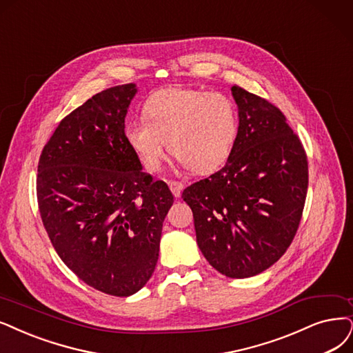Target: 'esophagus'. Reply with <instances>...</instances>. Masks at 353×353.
I'll list each match as a JSON object with an SVG mask.
<instances>
[{"mask_svg":"<svg viewBox=\"0 0 353 353\" xmlns=\"http://www.w3.org/2000/svg\"><path fill=\"white\" fill-rule=\"evenodd\" d=\"M168 186H170V190L173 192V194L176 198H179L181 194V190H183V183L181 181H176V180H172L168 181Z\"/></svg>","mask_w":353,"mask_h":353,"instance_id":"esophagus-1","label":"esophagus"}]
</instances>
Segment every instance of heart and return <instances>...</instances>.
I'll return each mask as SVG.
<instances>
[{
	"label": "heart",
	"instance_id": "obj_1",
	"mask_svg": "<svg viewBox=\"0 0 353 353\" xmlns=\"http://www.w3.org/2000/svg\"><path fill=\"white\" fill-rule=\"evenodd\" d=\"M237 132L239 113L228 96L186 87L157 91L143 104L142 119L129 121L123 129L148 172L161 168L168 145L180 165L201 174L225 164Z\"/></svg>",
	"mask_w": 353,
	"mask_h": 353
}]
</instances>
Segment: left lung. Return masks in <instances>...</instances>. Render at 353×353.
Here are the masks:
<instances>
[{"label":"left lung","mask_w":353,"mask_h":353,"mask_svg":"<svg viewBox=\"0 0 353 353\" xmlns=\"http://www.w3.org/2000/svg\"><path fill=\"white\" fill-rule=\"evenodd\" d=\"M239 132L225 165L190 185V206L202 254L228 278L259 275L291 245L308 188V161L283 113L234 85Z\"/></svg>","instance_id":"obj_1"}]
</instances>
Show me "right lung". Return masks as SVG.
Listing matches in <instances>:
<instances>
[{"mask_svg":"<svg viewBox=\"0 0 353 353\" xmlns=\"http://www.w3.org/2000/svg\"><path fill=\"white\" fill-rule=\"evenodd\" d=\"M137 91L132 83L103 90L65 116L37 165V203L52 245L83 282L114 296L150 281L174 202L125 139Z\"/></svg>","mask_w":353,"mask_h":353,"instance_id":"add662e5","label":"right lung"}]
</instances>
